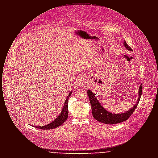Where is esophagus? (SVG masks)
Segmentation results:
<instances>
[{"mask_svg": "<svg viewBox=\"0 0 158 158\" xmlns=\"http://www.w3.org/2000/svg\"><path fill=\"white\" fill-rule=\"evenodd\" d=\"M86 83V77L85 76L81 77L78 80V85L80 86H82Z\"/></svg>", "mask_w": 158, "mask_h": 158, "instance_id": "34e87169", "label": "esophagus"}]
</instances>
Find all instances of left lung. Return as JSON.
Wrapping results in <instances>:
<instances>
[{
  "mask_svg": "<svg viewBox=\"0 0 158 158\" xmlns=\"http://www.w3.org/2000/svg\"><path fill=\"white\" fill-rule=\"evenodd\" d=\"M124 47L130 52H132V49L128 45L126 41H124ZM88 95L89 96L90 101V106L92 108V115L96 120L99 121L102 123L106 124H115L123 122L127 120L130 117V115L134 112L137 106L138 105L142 94V84L140 85L138 90V98L135 102V105L132 108L126 111L124 113H112L106 110L101 105L98 101V99L95 97V94L91 90H87Z\"/></svg>",
  "mask_w": 158,
  "mask_h": 158,
  "instance_id": "8db88e82",
  "label": "left lung"
}]
</instances>
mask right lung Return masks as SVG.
I'll list each match as a JSON object with an SVG mask.
<instances>
[{"instance_id":"1","label":"right lung","mask_w":158,"mask_h":158,"mask_svg":"<svg viewBox=\"0 0 158 158\" xmlns=\"http://www.w3.org/2000/svg\"><path fill=\"white\" fill-rule=\"evenodd\" d=\"M73 90H71L69 95L68 97L66 99V101L64 103V105L63 106V109L61 110V112L60 113V115L54 120L53 121L52 123H49L48 124H47L43 126H34L35 127L40 128V129H43V130H50V129H53L55 128L59 127L61 126L65 121L68 119V100L69 97L72 95Z\"/></svg>"}]
</instances>
